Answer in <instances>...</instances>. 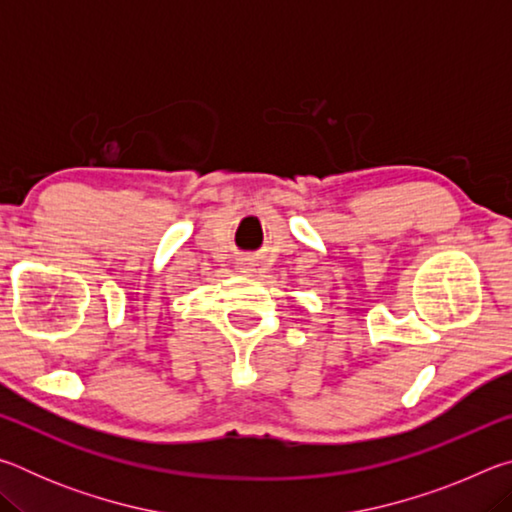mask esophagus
<instances>
[{
  "instance_id": "1",
  "label": "esophagus",
  "mask_w": 512,
  "mask_h": 512,
  "mask_svg": "<svg viewBox=\"0 0 512 512\" xmlns=\"http://www.w3.org/2000/svg\"><path fill=\"white\" fill-rule=\"evenodd\" d=\"M241 273H253V266H250V262L241 264Z\"/></svg>"
}]
</instances>
